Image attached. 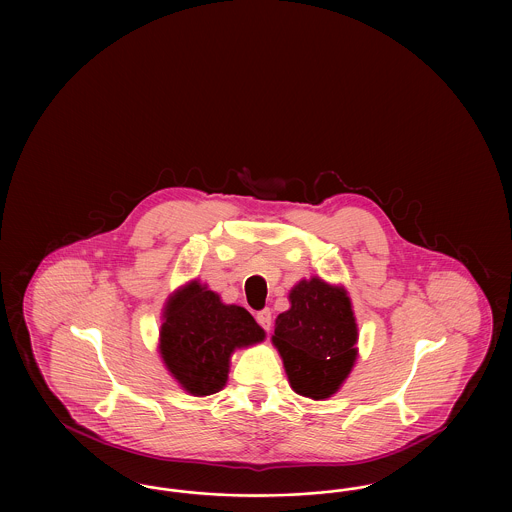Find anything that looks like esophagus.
Segmentation results:
<instances>
[{"label":"esophagus","instance_id":"esophagus-1","mask_svg":"<svg viewBox=\"0 0 512 512\" xmlns=\"http://www.w3.org/2000/svg\"><path fill=\"white\" fill-rule=\"evenodd\" d=\"M257 322L263 326V330H270L272 328V313L270 309H263L257 313Z\"/></svg>","mask_w":512,"mask_h":512}]
</instances>
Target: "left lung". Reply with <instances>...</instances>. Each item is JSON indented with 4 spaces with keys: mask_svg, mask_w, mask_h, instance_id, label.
<instances>
[{
    "mask_svg": "<svg viewBox=\"0 0 512 512\" xmlns=\"http://www.w3.org/2000/svg\"><path fill=\"white\" fill-rule=\"evenodd\" d=\"M290 311L278 315L272 343L280 351L293 390L311 399L336 393L357 357V324L343 288L320 278L290 292Z\"/></svg>",
    "mask_w": 512,
    "mask_h": 512,
    "instance_id": "1",
    "label": "left lung"
}]
</instances>
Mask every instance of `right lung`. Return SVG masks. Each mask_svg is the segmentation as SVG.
<instances>
[{
    "mask_svg": "<svg viewBox=\"0 0 512 512\" xmlns=\"http://www.w3.org/2000/svg\"><path fill=\"white\" fill-rule=\"evenodd\" d=\"M265 330L244 307L192 282L172 295L161 326V357L178 384L197 397L224 388L230 355L259 343Z\"/></svg>",
    "mask_w": 512,
    "mask_h": 512,
    "instance_id": "right-lung-1",
    "label": "right lung"
}]
</instances>
